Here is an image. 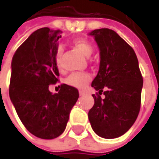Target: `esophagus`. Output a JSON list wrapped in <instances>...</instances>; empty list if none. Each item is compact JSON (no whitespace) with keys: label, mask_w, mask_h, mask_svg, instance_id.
<instances>
[{"label":"esophagus","mask_w":159,"mask_h":159,"mask_svg":"<svg viewBox=\"0 0 159 159\" xmlns=\"http://www.w3.org/2000/svg\"><path fill=\"white\" fill-rule=\"evenodd\" d=\"M79 93H80V96L85 94V93H84V91H82V90H80V92H79Z\"/></svg>","instance_id":"1"}]
</instances>
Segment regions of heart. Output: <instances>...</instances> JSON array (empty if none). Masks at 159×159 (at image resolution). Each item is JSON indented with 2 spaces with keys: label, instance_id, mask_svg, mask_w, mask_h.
Returning a JSON list of instances; mask_svg holds the SVG:
<instances>
[{
  "label": "heart",
  "instance_id": "1",
  "mask_svg": "<svg viewBox=\"0 0 159 159\" xmlns=\"http://www.w3.org/2000/svg\"><path fill=\"white\" fill-rule=\"evenodd\" d=\"M73 45L78 48L80 52L86 57H90L93 53V46L89 40L84 38H78L73 40ZM64 54V48L62 47H59L56 52V63L58 67H60V64L62 62ZM91 77L89 72H72L69 76L65 79V83L70 87L76 88V89H83L88 83L89 82Z\"/></svg>",
  "mask_w": 159,
  "mask_h": 159
}]
</instances>
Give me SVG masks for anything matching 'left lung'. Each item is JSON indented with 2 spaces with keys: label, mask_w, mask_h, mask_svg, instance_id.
<instances>
[{
  "label": "left lung",
  "mask_w": 159,
  "mask_h": 159,
  "mask_svg": "<svg viewBox=\"0 0 159 159\" xmlns=\"http://www.w3.org/2000/svg\"><path fill=\"white\" fill-rule=\"evenodd\" d=\"M100 49V67L92 82L98 91L92 95L94 106L89 111L96 134L113 139L123 135L137 119L143 80L133 48L108 28L90 33ZM102 93L106 97L102 98Z\"/></svg>",
  "instance_id": "left-lung-1"
}]
</instances>
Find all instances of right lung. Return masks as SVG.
<instances>
[{
	"label": "right lung",
	"instance_id": "obj_1",
	"mask_svg": "<svg viewBox=\"0 0 159 159\" xmlns=\"http://www.w3.org/2000/svg\"><path fill=\"white\" fill-rule=\"evenodd\" d=\"M61 33L48 27L35 31L16 49L11 62L10 100L25 128L41 139L63 134L79 98L78 89L66 84L57 94L48 90L59 80L55 57Z\"/></svg>",
	"mask_w": 159,
	"mask_h": 159
}]
</instances>
